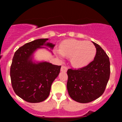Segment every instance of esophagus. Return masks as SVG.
<instances>
[{"label": "esophagus", "mask_w": 122, "mask_h": 122, "mask_svg": "<svg viewBox=\"0 0 122 122\" xmlns=\"http://www.w3.org/2000/svg\"><path fill=\"white\" fill-rule=\"evenodd\" d=\"M67 70H68V68L65 66H62L61 68V71L63 72H66Z\"/></svg>", "instance_id": "1"}]
</instances>
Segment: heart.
<instances>
[{"mask_svg": "<svg viewBox=\"0 0 122 122\" xmlns=\"http://www.w3.org/2000/svg\"><path fill=\"white\" fill-rule=\"evenodd\" d=\"M96 52V47L92 43L76 40L65 41L60 45V50H56V54L60 58L64 56L71 58V64L76 68L89 64L94 58Z\"/></svg>", "mask_w": 122, "mask_h": 122, "instance_id": "obj_1", "label": "heart"}]
</instances>
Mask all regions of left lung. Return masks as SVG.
Masks as SVG:
<instances>
[{
    "label": "left lung",
    "instance_id": "obj_1",
    "mask_svg": "<svg viewBox=\"0 0 122 122\" xmlns=\"http://www.w3.org/2000/svg\"><path fill=\"white\" fill-rule=\"evenodd\" d=\"M96 49L94 60L86 66L67 71V89L70 97L81 103L91 102L101 96L110 79V62L104 50L92 42Z\"/></svg>",
    "mask_w": 122,
    "mask_h": 122
}]
</instances>
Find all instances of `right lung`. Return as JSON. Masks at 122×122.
Listing matches in <instances>:
<instances>
[{
    "label": "right lung",
    "mask_w": 122,
    "mask_h": 122,
    "mask_svg": "<svg viewBox=\"0 0 122 122\" xmlns=\"http://www.w3.org/2000/svg\"><path fill=\"white\" fill-rule=\"evenodd\" d=\"M48 40L38 39L26 43L15 51L12 58L10 68L12 88L19 97L29 103H40L46 100L53 81L60 73L61 66L33 60V54L37 49H47L42 46L53 49L55 45L47 42Z\"/></svg>",
    "instance_id": "1"
}]
</instances>
